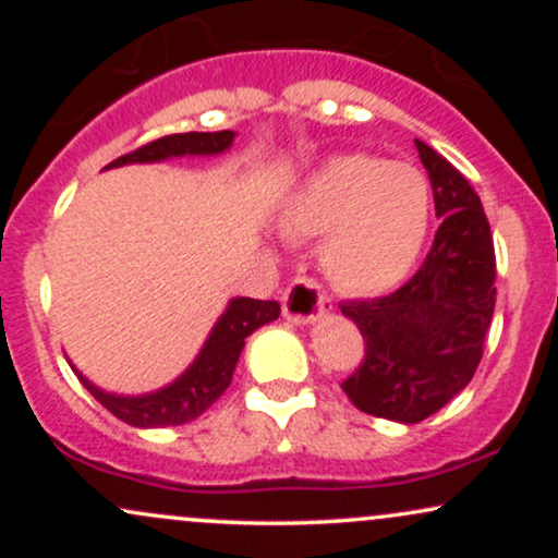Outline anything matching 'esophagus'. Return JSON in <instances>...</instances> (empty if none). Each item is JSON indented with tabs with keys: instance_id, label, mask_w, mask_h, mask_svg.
<instances>
[{
	"instance_id": "esophagus-1",
	"label": "esophagus",
	"mask_w": 558,
	"mask_h": 558,
	"mask_svg": "<svg viewBox=\"0 0 558 558\" xmlns=\"http://www.w3.org/2000/svg\"><path fill=\"white\" fill-rule=\"evenodd\" d=\"M330 310V296L317 280L296 278L283 291V317L296 325L315 323Z\"/></svg>"
}]
</instances>
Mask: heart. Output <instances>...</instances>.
Wrapping results in <instances>:
<instances>
[{"label": "heart", "instance_id": "heart-1", "mask_svg": "<svg viewBox=\"0 0 558 558\" xmlns=\"http://www.w3.org/2000/svg\"><path fill=\"white\" fill-rule=\"evenodd\" d=\"M430 213V183L414 165L341 155L299 183L283 207V230L325 239L323 267L338 288L380 293L412 270Z\"/></svg>", "mask_w": 558, "mask_h": 558}]
</instances>
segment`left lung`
Listing matches in <instances>:
<instances>
[{
  "instance_id": "left-lung-1",
  "label": "left lung",
  "mask_w": 558,
  "mask_h": 558,
  "mask_svg": "<svg viewBox=\"0 0 558 558\" xmlns=\"http://www.w3.org/2000/svg\"><path fill=\"white\" fill-rule=\"evenodd\" d=\"M435 230L420 270L393 293L345 301L364 360L341 383L356 409L414 425L446 407L475 375L496 306V252L483 204L466 178L422 141Z\"/></svg>"
}]
</instances>
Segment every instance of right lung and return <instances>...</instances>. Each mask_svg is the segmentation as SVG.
I'll list each match as a JSON object with an SVG mask.
<instances>
[{"mask_svg": "<svg viewBox=\"0 0 558 558\" xmlns=\"http://www.w3.org/2000/svg\"><path fill=\"white\" fill-rule=\"evenodd\" d=\"M235 133L233 131H217V133H172V136H162L151 144L141 146L136 151L118 157L114 162L107 165L110 168H120V165L133 162H162L170 157H185V155H222L230 149ZM280 315L278 301H259V299H230L228 310L217 319L213 332H209L207 343L202 345L198 356L185 373L172 380L170 386L155 390V393L144 396H118L107 393V390L96 388L92 380H86L78 369L83 388L94 396L107 412L114 417L128 422L133 427H170L183 425V422L196 420L198 414L207 412L213 403L226 393V388L233 380V369L239 364L241 349L246 338L262 325L272 323Z\"/></svg>", "mask_w": 558, "mask_h": 558, "instance_id": "obj_1", "label": "right lung"}]
</instances>
